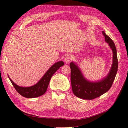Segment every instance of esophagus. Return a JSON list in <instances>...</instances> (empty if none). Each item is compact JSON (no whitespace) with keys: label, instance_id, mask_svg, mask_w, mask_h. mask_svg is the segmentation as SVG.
<instances>
[{"label":"esophagus","instance_id":"34e87169","mask_svg":"<svg viewBox=\"0 0 128 128\" xmlns=\"http://www.w3.org/2000/svg\"><path fill=\"white\" fill-rule=\"evenodd\" d=\"M72 59V56L70 54H68L64 58V62L66 64H68L69 62H70V61Z\"/></svg>","mask_w":128,"mask_h":128}]
</instances>
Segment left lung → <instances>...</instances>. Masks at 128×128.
Instances as JSON below:
<instances>
[{
  "instance_id": "8db88e82",
  "label": "left lung",
  "mask_w": 128,
  "mask_h": 128,
  "mask_svg": "<svg viewBox=\"0 0 128 128\" xmlns=\"http://www.w3.org/2000/svg\"><path fill=\"white\" fill-rule=\"evenodd\" d=\"M102 34L104 36L106 42L109 44L113 53L112 64L106 77L98 81L90 82L84 77L76 64L73 62L70 64L72 90L76 96L82 99H94L108 92L111 88L117 74L118 59L115 44L104 32L103 31Z\"/></svg>"
}]
</instances>
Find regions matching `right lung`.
<instances>
[{
  "mask_svg": "<svg viewBox=\"0 0 128 128\" xmlns=\"http://www.w3.org/2000/svg\"><path fill=\"white\" fill-rule=\"evenodd\" d=\"M64 64L63 61H60L54 64L50 68L44 75L42 77L38 82L32 86L28 87H23L16 84L10 78L13 87L23 97L26 98H37L44 95L46 92L50 78L56 72L60 67Z\"/></svg>",
  "mask_w": 128,
  "mask_h": 128,
  "instance_id": "add662e5",
  "label": "right lung"
}]
</instances>
